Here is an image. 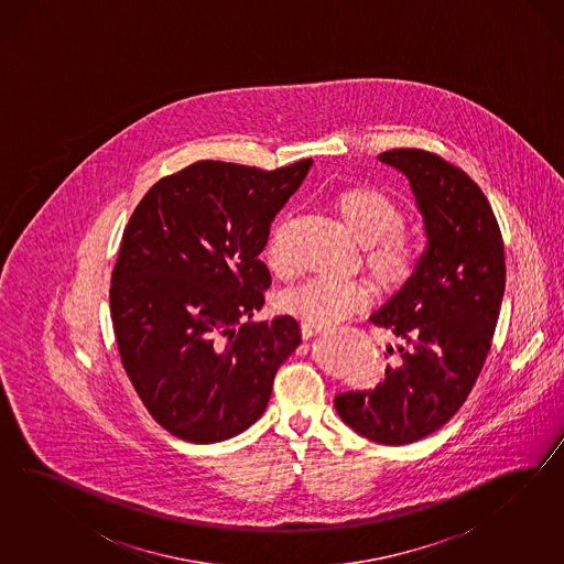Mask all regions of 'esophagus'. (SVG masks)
I'll list each match as a JSON object with an SVG mask.
<instances>
[{"mask_svg":"<svg viewBox=\"0 0 564 564\" xmlns=\"http://www.w3.org/2000/svg\"><path fill=\"white\" fill-rule=\"evenodd\" d=\"M326 330V326H316V325H304L302 326V333H304V337L310 339V337H314V335H318V333H323Z\"/></svg>","mask_w":564,"mask_h":564,"instance_id":"obj_1","label":"esophagus"}]
</instances>
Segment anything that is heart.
<instances>
[{
    "instance_id": "heart-1",
    "label": "heart",
    "mask_w": 564,
    "mask_h": 564,
    "mask_svg": "<svg viewBox=\"0 0 564 564\" xmlns=\"http://www.w3.org/2000/svg\"><path fill=\"white\" fill-rule=\"evenodd\" d=\"M345 229L364 246V262L382 285L401 288L420 271L426 243L405 225L403 208L376 188H349L335 200ZM285 221L276 223L267 258L274 273L288 274L291 260L283 246ZM372 302V290L361 281L314 276L291 290L281 306L306 325L328 326L349 318Z\"/></svg>"
}]
</instances>
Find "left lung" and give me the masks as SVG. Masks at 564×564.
<instances>
[{
    "mask_svg": "<svg viewBox=\"0 0 564 564\" xmlns=\"http://www.w3.org/2000/svg\"><path fill=\"white\" fill-rule=\"evenodd\" d=\"M410 177L426 223L420 271L370 321L394 333L399 358L372 391L335 397L343 422L382 444H410L443 427L471 393L505 295V241L478 184L441 154L378 156ZM393 356V347H387Z\"/></svg>",
    "mask_w": 564,
    "mask_h": 564,
    "instance_id": "1",
    "label": "left lung"
}]
</instances>
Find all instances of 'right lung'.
Returning a JSON list of instances; mask_svg holds the SVG:
<instances>
[{
	"instance_id": "obj_1",
	"label": "right lung",
	"mask_w": 564,
	"mask_h": 564,
	"mask_svg": "<svg viewBox=\"0 0 564 564\" xmlns=\"http://www.w3.org/2000/svg\"><path fill=\"white\" fill-rule=\"evenodd\" d=\"M310 165L192 163L161 177L123 229L109 290L121 366L154 422L182 441L217 443L254 424L302 343L288 314L252 316L271 285L258 254Z\"/></svg>"
}]
</instances>
